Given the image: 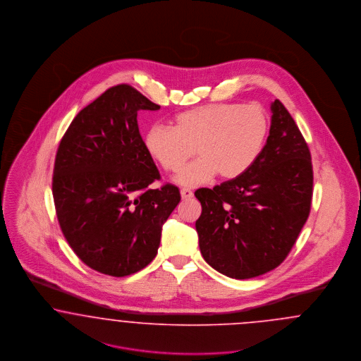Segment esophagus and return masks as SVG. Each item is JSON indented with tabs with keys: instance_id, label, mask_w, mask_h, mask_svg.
I'll list each match as a JSON object with an SVG mask.
<instances>
[{
	"instance_id": "1",
	"label": "esophagus",
	"mask_w": 361,
	"mask_h": 361,
	"mask_svg": "<svg viewBox=\"0 0 361 361\" xmlns=\"http://www.w3.org/2000/svg\"><path fill=\"white\" fill-rule=\"evenodd\" d=\"M180 192H181V197H183V199H185V200H187V199H190V197L193 196V192L188 188H183Z\"/></svg>"
}]
</instances>
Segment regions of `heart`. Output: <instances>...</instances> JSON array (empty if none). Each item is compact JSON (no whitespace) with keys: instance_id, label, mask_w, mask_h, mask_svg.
<instances>
[{"instance_id":"obj_1","label":"heart","mask_w":361,"mask_h":361,"mask_svg":"<svg viewBox=\"0 0 361 361\" xmlns=\"http://www.w3.org/2000/svg\"><path fill=\"white\" fill-rule=\"evenodd\" d=\"M267 111L256 104L216 103L178 114L173 127L152 126L145 134L147 153L166 172H178L181 185L206 184L218 173L233 180L247 172L262 153L269 135Z\"/></svg>"}]
</instances>
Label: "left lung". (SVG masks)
I'll list each match as a JSON object with an SVG mask.
<instances>
[{
    "instance_id": "obj_1",
    "label": "left lung",
    "mask_w": 361,
    "mask_h": 361,
    "mask_svg": "<svg viewBox=\"0 0 361 361\" xmlns=\"http://www.w3.org/2000/svg\"><path fill=\"white\" fill-rule=\"evenodd\" d=\"M269 137L255 165L214 188H200L196 221L207 262L233 279L279 267L309 218L312 165L309 146L286 106L271 105Z\"/></svg>"
}]
</instances>
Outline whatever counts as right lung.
Returning <instances> with one entry per match:
<instances>
[{
    "label": "right lung",
    "mask_w": 361,
    "mask_h": 361,
    "mask_svg": "<svg viewBox=\"0 0 361 361\" xmlns=\"http://www.w3.org/2000/svg\"><path fill=\"white\" fill-rule=\"evenodd\" d=\"M157 111L127 84L106 89L70 123L54 165L56 218L89 268L123 277L147 267L162 224L181 200L172 184L150 188L159 172L139 134L137 111Z\"/></svg>",
    "instance_id": "right-lung-1"
}]
</instances>
